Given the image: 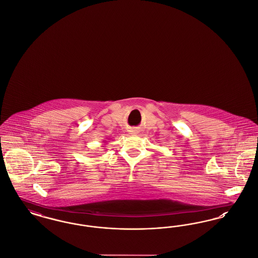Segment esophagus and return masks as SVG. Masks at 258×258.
<instances>
[{
  "instance_id": "obj_1",
  "label": "esophagus",
  "mask_w": 258,
  "mask_h": 258,
  "mask_svg": "<svg viewBox=\"0 0 258 258\" xmlns=\"http://www.w3.org/2000/svg\"><path fill=\"white\" fill-rule=\"evenodd\" d=\"M132 135H137V131H131L130 132Z\"/></svg>"
}]
</instances>
